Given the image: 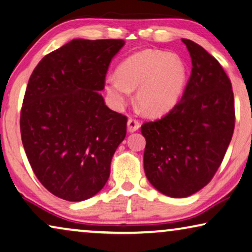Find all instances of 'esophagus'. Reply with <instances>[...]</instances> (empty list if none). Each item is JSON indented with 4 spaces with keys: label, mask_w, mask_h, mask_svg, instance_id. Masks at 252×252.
Returning <instances> with one entry per match:
<instances>
[{
    "label": "esophagus",
    "mask_w": 252,
    "mask_h": 252,
    "mask_svg": "<svg viewBox=\"0 0 252 252\" xmlns=\"http://www.w3.org/2000/svg\"><path fill=\"white\" fill-rule=\"evenodd\" d=\"M139 127H140V122H139L138 120H134L132 118L127 120V131H129V132H134V131H137Z\"/></svg>",
    "instance_id": "obj_1"
}]
</instances>
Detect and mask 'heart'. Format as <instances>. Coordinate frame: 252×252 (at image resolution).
<instances>
[{
    "mask_svg": "<svg viewBox=\"0 0 252 252\" xmlns=\"http://www.w3.org/2000/svg\"><path fill=\"white\" fill-rule=\"evenodd\" d=\"M115 74L105 79V92L112 107L123 110L130 103L131 92L137 89L139 107L150 116H160L179 103L188 71L179 55L145 50L120 63Z\"/></svg>",
    "mask_w": 252,
    "mask_h": 252,
    "instance_id": "b5f03b06",
    "label": "heart"
}]
</instances>
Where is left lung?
Here are the masks:
<instances>
[{
	"label": "left lung",
	"mask_w": 252,
	"mask_h": 252,
	"mask_svg": "<svg viewBox=\"0 0 252 252\" xmlns=\"http://www.w3.org/2000/svg\"><path fill=\"white\" fill-rule=\"evenodd\" d=\"M192 69L180 102L144 123L145 173L156 190L186 198L215 175L234 131V96L222 65L205 48L183 38Z\"/></svg>",
	"instance_id": "8db88e82"
}]
</instances>
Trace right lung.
Masks as SVG:
<instances>
[{"mask_svg": "<svg viewBox=\"0 0 252 252\" xmlns=\"http://www.w3.org/2000/svg\"><path fill=\"white\" fill-rule=\"evenodd\" d=\"M123 39H72L32 71L20 116L22 145L33 173L54 196L82 201L106 185L126 116L99 92Z\"/></svg>", "mask_w": 252, "mask_h": 252, "instance_id": "obj_1", "label": "right lung"}]
</instances>
